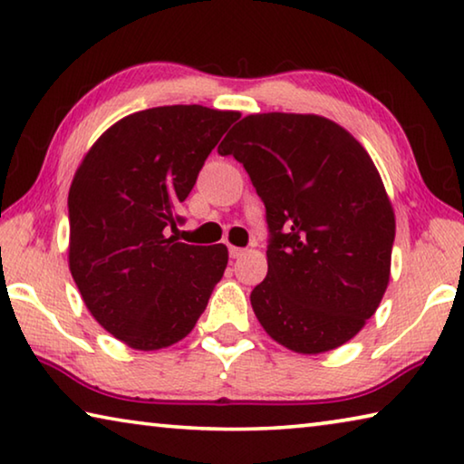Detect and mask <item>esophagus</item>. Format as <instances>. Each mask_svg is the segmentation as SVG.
<instances>
[{"instance_id": "obj_1", "label": "esophagus", "mask_w": 464, "mask_h": 464, "mask_svg": "<svg viewBox=\"0 0 464 464\" xmlns=\"http://www.w3.org/2000/svg\"><path fill=\"white\" fill-rule=\"evenodd\" d=\"M246 251H247V249H243V247L229 246V256H231V257H241V256H246Z\"/></svg>"}]
</instances>
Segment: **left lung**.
I'll return each instance as SVG.
<instances>
[{
  "label": "left lung",
  "mask_w": 464,
  "mask_h": 464,
  "mask_svg": "<svg viewBox=\"0 0 464 464\" xmlns=\"http://www.w3.org/2000/svg\"><path fill=\"white\" fill-rule=\"evenodd\" d=\"M266 204L268 274L251 307L274 342L324 354L350 342L391 278L395 210L371 155L319 114H249L223 139Z\"/></svg>",
  "instance_id": "obj_1"
}]
</instances>
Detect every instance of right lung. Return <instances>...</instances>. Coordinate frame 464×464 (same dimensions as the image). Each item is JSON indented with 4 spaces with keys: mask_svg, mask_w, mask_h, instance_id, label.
<instances>
[{
    "mask_svg": "<svg viewBox=\"0 0 464 464\" xmlns=\"http://www.w3.org/2000/svg\"><path fill=\"white\" fill-rule=\"evenodd\" d=\"M235 110L160 106L102 132L69 188V270L92 317L132 350L192 332L229 262L223 243L168 237Z\"/></svg>",
    "mask_w": 464,
    "mask_h": 464,
    "instance_id": "1",
    "label": "right lung"
}]
</instances>
